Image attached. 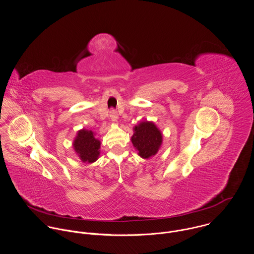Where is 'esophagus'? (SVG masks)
Wrapping results in <instances>:
<instances>
[{"label": "esophagus", "mask_w": 254, "mask_h": 254, "mask_svg": "<svg viewBox=\"0 0 254 254\" xmlns=\"http://www.w3.org/2000/svg\"><path fill=\"white\" fill-rule=\"evenodd\" d=\"M109 117H110V120H111L112 122H116L117 119H118V115H117L116 111H114V110H111V111L109 112Z\"/></svg>", "instance_id": "1"}]
</instances>
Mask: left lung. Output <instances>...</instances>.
I'll list each match as a JSON object with an SVG mask.
<instances>
[{
    "label": "left lung",
    "mask_w": 254,
    "mask_h": 254,
    "mask_svg": "<svg viewBox=\"0 0 254 254\" xmlns=\"http://www.w3.org/2000/svg\"><path fill=\"white\" fill-rule=\"evenodd\" d=\"M131 142L138 154L145 159L155 155L162 145V133L152 121H142L134 128Z\"/></svg>",
    "instance_id": "obj_1"
}]
</instances>
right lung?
Segmentation results:
<instances>
[{"label":"right lung","mask_w":254,"mask_h":254,"mask_svg":"<svg viewBox=\"0 0 254 254\" xmlns=\"http://www.w3.org/2000/svg\"><path fill=\"white\" fill-rule=\"evenodd\" d=\"M91 130L81 129L73 141V149L82 162L93 163L97 161L101 153V141L95 137Z\"/></svg>","instance_id":"add662e5"}]
</instances>
